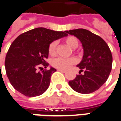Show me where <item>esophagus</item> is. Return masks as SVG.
Listing matches in <instances>:
<instances>
[{
    "label": "esophagus",
    "instance_id": "esophagus-1",
    "mask_svg": "<svg viewBox=\"0 0 121 121\" xmlns=\"http://www.w3.org/2000/svg\"><path fill=\"white\" fill-rule=\"evenodd\" d=\"M57 70L59 71H61V72H62V73H65V70H64V69H57Z\"/></svg>",
    "mask_w": 121,
    "mask_h": 121
}]
</instances>
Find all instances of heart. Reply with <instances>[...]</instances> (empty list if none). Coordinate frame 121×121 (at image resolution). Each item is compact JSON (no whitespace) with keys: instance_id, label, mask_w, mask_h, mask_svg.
<instances>
[{"instance_id":"heart-1","label":"heart","mask_w":121,"mask_h":121,"mask_svg":"<svg viewBox=\"0 0 121 121\" xmlns=\"http://www.w3.org/2000/svg\"><path fill=\"white\" fill-rule=\"evenodd\" d=\"M64 42L67 44L71 49H75L79 46V40L76 37L73 36H67L64 39ZM57 43L56 41H53L51 42L48 46V53L51 56H54L56 54ZM77 59L74 57H71L68 59H64L61 57L55 58L52 61V65L55 68L60 69H66L71 65L77 63Z\"/></svg>"}]
</instances>
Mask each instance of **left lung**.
Here are the masks:
<instances>
[{"instance_id":"1","label":"left lung","mask_w":121,"mask_h":121,"mask_svg":"<svg viewBox=\"0 0 121 121\" xmlns=\"http://www.w3.org/2000/svg\"><path fill=\"white\" fill-rule=\"evenodd\" d=\"M65 32L80 40L84 51L83 59L77 65L83 74L77 75L69 81V85L79 93L97 91L107 80L112 69V54L107 43L87 30L79 28Z\"/></svg>"}]
</instances>
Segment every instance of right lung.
I'll list each match as a JSON object with an SVG mask.
<instances>
[{
  "mask_svg": "<svg viewBox=\"0 0 121 121\" xmlns=\"http://www.w3.org/2000/svg\"><path fill=\"white\" fill-rule=\"evenodd\" d=\"M67 36L65 31L36 28L14 40L6 56L5 69L9 81L16 91L30 97L39 96L46 91L51 75L56 69L53 67L42 71L38 69L42 66L46 68L49 65L46 60L50 43Z\"/></svg>",
  "mask_w": 121,
  "mask_h": 121,
  "instance_id": "add662e5",
  "label": "right lung"
}]
</instances>
